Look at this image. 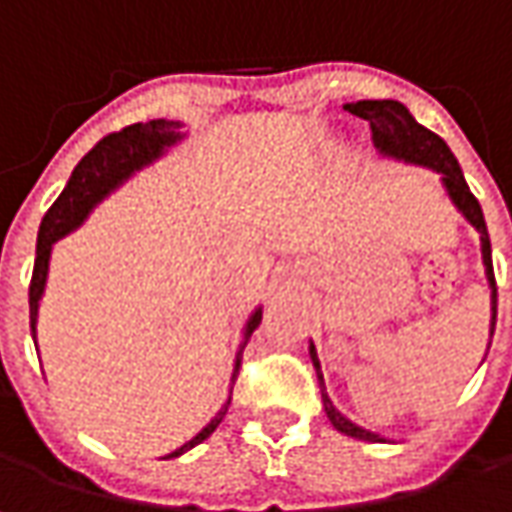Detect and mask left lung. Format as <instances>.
<instances>
[{
    "mask_svg": "<svg viewBox=\"0 0 512 512\" xmlns=\"http://www.w3.org/2000/svg\"><path fill=\"white\" fill-rule=\"evenodd\" d=\"M345 110L351 115H360V118H365L371 124L374 147L379 150V155L397 158V161H405V164H416V167H428L442 175V186L448 189L453 206L465 215L467 223L479 232V240H482V263H485L487 283H490V311H493L490 314V337H493V328H496V277H493V257H490V235H487L482 206L473 198V192H470L465 175L459 169V161L453 158L450 147L439 135L431 133L428 127H422L414 115L408 113L405 104L391 101V98H382V101H354V104H345ZM309 354L314 368H317L323 408H326L331 425L340 433H345V436H354V439H362V442H385V439H379L377 433L354 425L351 419H345L334 408V402L326 394V379H323V371H320V360H317L314 343L309 345Z\"/></svg>",
    "mask_w": 512,
    "mask_h": 512,
    "instance_id": "1",
    "label": "left lung"
}]
</instances>
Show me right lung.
Instances as JSON below:
<instances>
[{"label": "right lung", "mask_w": 512, "mask_h": 512, "mask_svg": "<svg viewBox=\"0 0 512 512\" xmlns=\"http://www.w3.org/2000/svg\"><path fill=\"white\" fill-rule=\"evenodd\" d=\"M181 121H167V118H155L147 124H130L118 133H110L107 138H101L93 150L81 158L70 181L62 189V195L56 198V203L50 206L42 218L39 226V238H36V263H33V280H30V331H33V343H36V320H39V300L45 294L47 283V269H50V252H53V243L62 240L64 235H70L73 229H79L84 218L96 209L98 203L104 201L113 189L124 184L133 172L144 169L152 161H158L164 152L178 144L184 133H181ZM260 317L263 309L252 311V317L246 320L243 328V343L238 348V357H235V374L232 382L238 377L240 371V357H243V348L249 343L252 331L260 326ZM232 405V394L226 397L221 405V411L212 416V422L203 428L198 436H192L186 445L178 450H172L167 459L181 456L189 448L201 445L203 439H209L215 428L223 422V416Z\"/></svg>", "instance_id": "add662e5"}]
</instances>
